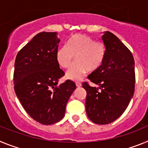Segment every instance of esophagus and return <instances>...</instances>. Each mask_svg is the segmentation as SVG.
<instances>
[{"instance_id":"34e87169","label":"esophagus","mask_w":148,"mask_h":148,"mask_svg":"<svg viewBox=\"0 0 148 148\" xmlns=\"http://www.w3.org/2000/svg\"><path fill=\"white\" fill-rule=\"evenodd\" d=\"M76 86H77V87L79 88V87H81L82 84L81 83H79V82H77V83H76Z\"/></svg>"}]
</instances>
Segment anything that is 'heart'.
Returning a JSON list of instances; mask_svg holds the SVG:
<instances>
[{"instance_id": "1", "label": "heart", "mask_w": 148, "mask_h": 148, "mask_svg": "<svg viewBox=\"0 0 148 148\" xmlns=\"http://www.w3.org/2000/svg\"><path fill=\"white\" fill-rule=\"evenodd\" d=\"M106 54V47L103 43L97 42L88 36L75 34L67 45L57 50L56 60L62 68L68 69L75 57L77 61L68 71L66 76L69 79L78 80L88 71L93 72L98 70L104 62Z\"/></svg>"}]
</instances>
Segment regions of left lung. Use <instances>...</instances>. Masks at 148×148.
Here are the masks:
<instances>
[{
  "instance_id": "left-lung-1",
  "label": "left lung",
  "mask_w": 148,
  "mask_h": 148,
  "mask_svg": "<svg viewBox=\"0 0 148 148\" xmlns=\"http://www.w3.org/2000/svg\"><path fill=\"white\" fill-rule=\"evenodd\" d=\"M106 49L104 62L98 70L88 76L99 86L83 83L86 91V110L89 119L97 124H107L124 113L135 91V62L133 54L116 36L109 31L102 36Z\"/></svg>"
}]
</instances>
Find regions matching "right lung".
<instances>
[{
	"label": "right lung",
	"instance_id": "obj_1",
	"mask_svg": "<svg viewBox=\"0 0 148 148\" xmlns=\"http://www.w3.org/2000/svg\"><path fill=\"white\" fill-rule=\"evenodd\" d=\"M56 32H42L18 53L15 61V92L24 110L44 125L63 119L67 102L76 89L71 80L58 85L65 75L56 60L60 40Z\"/></svg>",
	"mask_w": 148,
	"mask_h": 148
}]
</instances>
